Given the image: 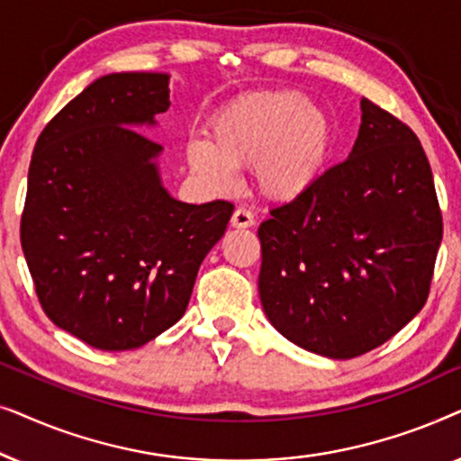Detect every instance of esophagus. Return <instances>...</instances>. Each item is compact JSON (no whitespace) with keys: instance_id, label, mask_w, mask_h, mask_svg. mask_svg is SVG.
<instances>
[{"instance_id":"1","label":"esophagus","mask_w":461,"mask_h":461,"mask_svg":"<svg viewBox=\"0 0 461 461\" xmlns=\"http://www.w3.org/2000/svg\"><path fill=\"white\" fill-rule=\"evenodd\" d=\"M254 213H251L248 207H237L235 212H232V218H230V226L232 229H249V226H254Z\"/></svg>"}]
</instances>
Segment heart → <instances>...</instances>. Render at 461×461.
Listing matches in <instances>:
<instances>
[{
    "instance_id": "obj_1",
    "label": "heart",
    "mask_w": 461,
    "mask_h": 461,
    "mask_svg": "<svg viewBox=\"0 0 461 461\" xmlns=\"http://www.w3.org/2000/svg\"><path fill=\"white\" fill-rule=\"evenodd\" d=\"M330 140V122L302 94H249L213 119L210 144H188L186 159L218 191L235 186V167H256L260 191L289 201L317 180Z\"/></svg>"
}]
</instances>
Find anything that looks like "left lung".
<instances>
[{"instance_id": "obj_1", "label": "left lung", "mask_w": 461, "mask_h": 461, "mask_svg": "<svg viewBox=\"0 0 461 461\" xmlns=\"http://www.w3.org/2000/svg\"><path fill=\"white\" fill-rule=\"evenodd\" d=\"M348 159L270 210L258 229V289L275 330L300 348L352 358L424 308L443 216L413 130L361 100Z\"/></svg>"}]
</instances>
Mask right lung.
I'll return each mask as SVG.
<instances>
[{
    "label": "right lung",
    "instance_id": "obj_1",
    "mask_svg": "<svg viewBox=\"0 0 461 461\" xmlns=\"http://www.w3.org/2000/svg\"><path fill=\"white\" fill-rule=\"evenodd\" d=\"M167 106V75H104L50 119L31 157L21 243L35 294L54 325L98 350L138 348L180 321L235 210L161 186V144L131 125Z\"/></svg>",
    "mask_w": 461,
    "mask_h": 461
}]
</instances>
